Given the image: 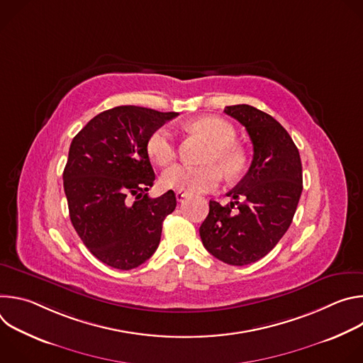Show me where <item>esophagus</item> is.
<instances>
[{"instance_id": "esophagus-1", "label": "esophagus", "mask_w": 363, "mask_h": 363, "mask_svg": "<svg viewBox=\"0 0 363 363\" xmlns=\"http://www.w3.org/2000/svg\"><path fill=\"white\" fill-rule=\"evenodd\" d=\"M186 196H188V194H186V192H182V191H177V199H178V201H184Z\"/></svg>"}]
</instances>
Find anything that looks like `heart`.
Masks as SVG:
<instances>
[{
  "label": "heart",
  "mask_w": 363,
  "mask_h": 363,
  "mask_svg": "<svg viewBox=\"0 0 363 363\" xmlns=\"http://www.w3.org/2000/svg\"><path fill=\"white\" fill-rule=\"evenodd\" d=\"M191 128L213 145L205 158L206 167L174 165L162 174L161 181L165 188L186 194L210 192L221 184V172L227 178H234L244 167L242 153L234 146L237 132L227 121L216 116L198 119L191 123ZM146 152L155 164H171L177 157L174 130L168 125L153 129L146 139Z\"/></svg>",
  "instance_id": "heart-1"
}]
</instances>
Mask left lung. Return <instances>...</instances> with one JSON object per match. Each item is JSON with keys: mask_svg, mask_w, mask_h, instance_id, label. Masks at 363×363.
Wrapping results in <instances>:
<instances>
[{"mask_svg": "<svg viewBox=\"0 0 363 363\" xmlns=\"http://www.w3.org/2000/svg\"><path fill=\"white\" fill-rule=\"evenodd\" d=\"M224 112L248 132L252 161L227 194L234 201L225 206L210 201L199 235L218 260L245 266L269 254L289 230L303 191L301 161L293 139L273 116L250 105L227 106Z\"/></svg>", "mask_w": 363, "mask_h": 363, "instance_id": "left-lung-1", "label": "left lung"}]
</instances>
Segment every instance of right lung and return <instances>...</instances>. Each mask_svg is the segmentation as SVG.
<instances>
[{
  "label": "right lung",
  "mask_w": 363,
  "mask_h": 363,
  "mask_svg": "<svg viewBox=\"0 0 363 363\" xmlns=\"http://www.w3.org/2000/svg\"><path fill=\"white\" fill-rule=\"evenodd\" d=\"M177 116L118 106L94 116L72 140L63 172L70 220L87 250L113 269L130 270L150 258L175 210L172 189L158 198L146 194L155 181L146 139Z\"/></svg>",
  "instance_id": "1"
}]
</instances>
